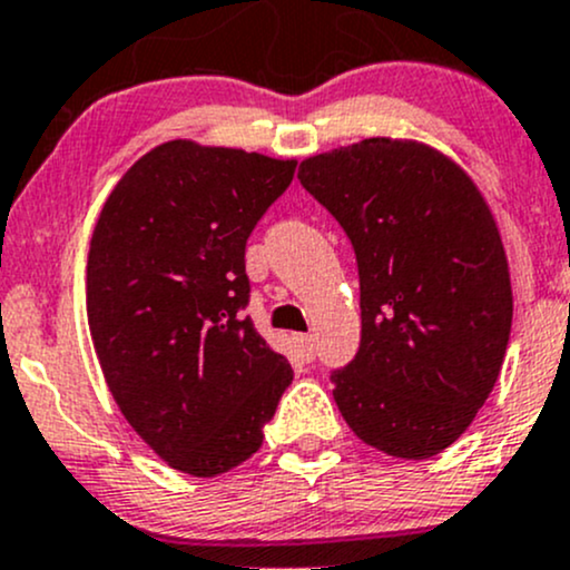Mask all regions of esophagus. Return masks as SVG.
<instances>
[{
  "instance_id": "obj_1",
  "label": "esophagus",
  "mask_w": 570,
  "mask_h": 570,
  "mask_svg": "<svg viewBox=\"0 0 570 570\" xmlns=\"http://www.w3.org/2000/svg\"><path fill=\"white\" fill-rule=\"evenodd\" d=\"M295 343H297V352H299V356H303L305 362L314 360V352H316L314 337H311V335H295Z\"/></svg>"
}]
</instances>
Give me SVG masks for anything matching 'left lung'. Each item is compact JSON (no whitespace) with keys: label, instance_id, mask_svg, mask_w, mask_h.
<instances>
[{"label":"left lung","instance_id":"8db88e82","mask_svg":"<svg viewBox=\"0 0 570 570\" xmlns=\"http://www.w3.org/2000/svg\"><path fill=\"white\" fill-rule=\"evenodd\" d=\"M360 271V352L333 397L360 441L435 458L471 428L511 335L509 259L484 194L419 140L367 137L299 161Z\"/></svg>","mask_w":570,"mask_h":570}]
</instances>
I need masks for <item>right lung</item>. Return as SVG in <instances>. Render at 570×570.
<instances>
[{
  "label": "right lung",
  "mask_w": 570,
  "mask_h": 570,
  "mask_svg": "<svg viewBox=\"0 0 570 570\" xmlns=\"http://www.w3.org/2000/svg\"><path fill=\"white\" fill-rule=\"evenodd\" d=\"M295 167L167 140L121 175L94 227L86 311L102 376L135 433L189 476L252 458L292 384L243 308L246 240Z\"/></svg>",
  "instance_id": "right-lung-1"
}]
</instances>
